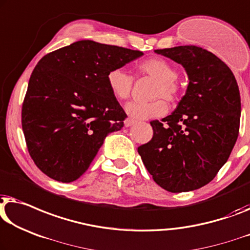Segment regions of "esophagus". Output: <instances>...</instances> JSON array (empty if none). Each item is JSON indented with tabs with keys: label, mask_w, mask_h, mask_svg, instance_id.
Segmentation results:
<instances>
[{
	"label": "esophagus",
	"mask_w": 250,
	"mask_h": 250,
	"mask_svg": "<svg viewBox=\"0 0 250 250\" xmlns=\"http://www.w3.org/2000/svg\"><path fill=\"white\" fill-rule=\"evenodd\" d=\"M135 123H136V122L134 121V119H132V118H127V119H126V121H125L124 124H125L126 127H129V126L134 125V124H135Z\"/></svg>",
	"instance_id": "34e87169"
}]
</instances>
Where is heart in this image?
Listing matches in <instances>:
<instances>
[{"label":"heart","instance_id":"heart-1","mask_svg":"<svg viewBox=\"0 0 250 250\" xmlns=\"http://www.w3.org/2000/svg\"><path fill=\"white\" fill-rule=\"evenodd\" d=\"M137 77H147L155 80L149 103L134 101L126 104V114L134 121L161 117L167 114L169 104H176L180 97V84L177 82L178 70L171 62L164 57H151L136 65ZM108 89L115 99L127 100L132 95L134 79L122 68H114L107 74ZM165 100L164 101L163 99Z\"/></svg>","mask_w":250,"mask_h":250}]
</instances>
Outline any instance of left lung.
Here are the masks:
<instances>
[{"label":"left lung","instance_id":"1","mask_svg":"<svg viewBox=\"0 0 250 250\" xmlns=\"http://www.w3.org/2000/svg\"><path fill=\"white\" fill-rule=\"evenodd\" d=\"M154 52L182 64L189 83L171 115L150 122L153 136L137 152L164 189H198L213 180L236 144L239 88L229 66L202 47L177 46Z\"/></svg>","mask_w":250,"mask_h":250}]
</instances>
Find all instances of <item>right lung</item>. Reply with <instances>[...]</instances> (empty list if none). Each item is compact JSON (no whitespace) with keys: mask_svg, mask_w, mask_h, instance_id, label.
I'll return each instance as SVG.
<instances>
[{"mask_svg":"<svg viewBox=\"0 0 250 250\" xmlns=\"http://www.w3.org/2000/svg\"><path fill=\"white\" fill-rule=\"evenodd\" d=\"M140 50L80 41L54 50L32 71L21 111L29 154L42 172L71 183L86 171L104 137L127 117L107 85L108 72Z\"/></svg>","mask_w":250,"mask_h":250,"instance_id":"obj_1","label":"right lung"}]
</instances>
